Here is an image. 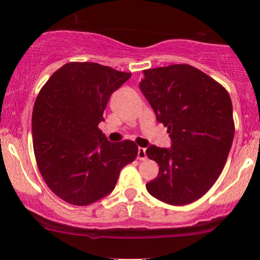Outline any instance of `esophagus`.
Returning a JSON list of instances; mask_svg holds the SVG:
<instances>
[{"label":"esophagus","mask_w":260,"mask_h":260,"mask_svg":"<svg viewBox=\"0 0 260 260\" xmlns=\"http://www.w3.org/2000/svg\"><path fill=\"white\" fill-rule=\"evenodd\" d=\"M138 160H145L147 159V153H145V148H138V155H137Z\"/></svg>","instance_id":"obj_1"}]
</instances>
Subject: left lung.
Here are the masks:
<instances>
[{
	"label": "left lung",
	"instance_id": "8db88e82",
	"mask_svg": "<svg viewBox=\"0 0 260 260\" xmlns=\"http://www.w3.org/2000/svg\"><path fill=\"white\" fill-rule=\"evenodd\" d=\"M139 83L171 148L149 145L159 174L147 189L171 205L196 202L221 174L235 136L232 103L222 85L189 64L145 70Z\"/></svg>",
	"mask_w": 260,
	"mask_h": 260
}]
</instances>
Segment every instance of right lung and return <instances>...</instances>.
Wrapping results in <instances>:
<instances>
[{"instance_id": "right-lung-1", "label": "right lung", "mask_w": 260, "mask_h": 260, "mask_svg": "<svg viewBox=\"0 0 260 260\" xmlns=\"http://www.w3.org/2000/svg\"><path fill=\"white\" fill-rule=\"evenodd\" d=\"M132 74L94 62H71L39 92L31 117L32 145L50 189L73 205H89L112 192L138 147L111 143L99 129L113 91Z\"/></svg>"}]
</instances>
